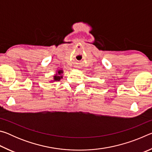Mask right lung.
<instances>
[{
    "mask_svg": "<svg viewBox=\"0 0 152 152\" xmlns=\"http://www.w3.org/2000/svg\"><path fill=\"white\" fill-rule=\"evenodd\" d=\"M63 73L62 70H59L58 73H56V75L53 76V79H54V81H59L60 80L61 78H62V76H61V74Z\"/></svg>",
    "mask_w": 152,
    "mask_h": 152,
    "instance_id": "1",
    "label": "right lung"
}]
</instances>
